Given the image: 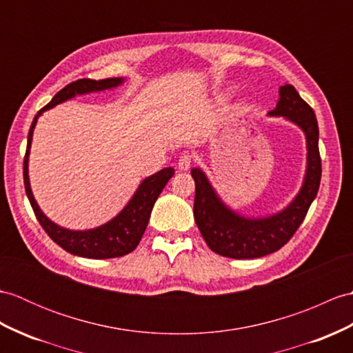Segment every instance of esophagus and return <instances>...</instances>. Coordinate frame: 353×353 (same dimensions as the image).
<instances>
[{"instance_id":"obj_1","label":"esophagus","mask_w":353,"mask_h":353,"mask_svg":"<svg viewBox=\"0 0 353 353\" xmlns=\"http://www.w3.org/2000/svg\"><path fill=\"white\" fill-rule=\"evenodd\" d=\"M191 162H192V157L190 153H183L182 157H180L179 162H177V168L180 171H188L191 168Z\"/></svg>"}]
</instances>
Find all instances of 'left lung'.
<instances>
[{
	"instance_id": "1",
	"label": "left lung",
	"mask_w": 353,
	"mask_h": 353,
	"mask_svg": "<svg viewBox=\"0 0 353 353\" xmlns=\"http://www.w3.org/2000/svg\"><path fill=\"white\" fill-rule=\"evenodd\" d=\"M276 106L269 117H284L305 135L307 167L302 186L294 199L276 214L245 216L223 201L201 168H192L195 182L194 218L209 248L223 257L257 259L284 247L304 221L316 199L322 176L316 114L293 85L278 90Z\"/></svg>"
}]
</instances>
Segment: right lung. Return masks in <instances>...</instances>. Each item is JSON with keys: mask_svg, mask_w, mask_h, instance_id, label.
I'll return each instance as SVG.
<instances>
[{"mask_svg": "<svg viewBox=\"0 0 353 353\" xmlns=\"http://www.w3.org/2000/svg\"><path fill=\"white\" fill-rule=\"evenodd\" d=\"M125 81L126 78H108L101 81L78 79L75 83H70L69 85L60 90L52 97V101L36 114L34 120L31 123L27 152L26 158H23V185H26V192L31 208L34 210L36 218L40 225L43 227V230L57 245H60L63 250L73 254V256L85 259H114L132 252L138 247V243L141 241L147 228V224H149L154 201L158 200L159 194L168 183V180L174 176V168L167 167L158 171V173L145 177L138 185L137 191L130 196L126 206L116 216L110 219L108 223L94 228H88V230H70V228L55 224L54 221H51L43 214L34 199V195H32L28 176V161L32 132H34L39 117L45 111L54 108L59 103L73 99L75 96L117 88L119 85L125 84Z\"/></svg>", "mask_w": 353, "mask_h": 353, "instance_id": "obj_1", "label": "right lung"}]
</instances>
